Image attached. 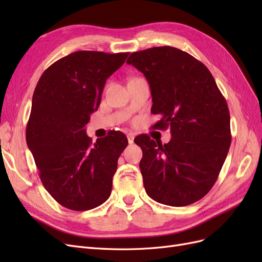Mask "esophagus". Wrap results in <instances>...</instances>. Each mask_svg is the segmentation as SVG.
<instances>
[{"label":"esophagus","instance_id":"esophagus-1","mask_svg":"<svg viewBox=\"0 0 262 262\" xmlns=\"http://www.w3.org/2000/svg\"><path fill=\"white\" fill-rule=\"evenodd\" d=\"M126 138H128L129 144H132L133 141H134V133H128V136H126Z\"/></svg>","mask_w":262,"mask_h":262}]
</instances>
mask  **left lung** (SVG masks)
Returning a JSON list of instances; mask_svg holds the SVG:
<instances>
[{
	"label": "left lung",
	"instance_id": "obj_1",
	"mask_svg": "<svg viewBox=\"0 0 262 262\" xmlns=\"http://www.w3.org/2000/svg\"><path fill=\"white\" fill-rule=\"evenodd\" d=\"M126 63L149 84L152 113L162 116L154 128H170L171 133L164 145L145 134L134 139L143 152L145 191L171 207L192 204L215 184L231 145L226 100L208 68L177 48L133 52Z\"/></svg>",
	"mask_w": 262,
	"mask_h": 262
}]
</instances>
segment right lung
Returning a JSON list of instances; mask_svg holds the SVG:
<instances>
[{
	"label": "right lung",
	"mask_w": 262,
	"mask_h": 262,
	"mask_svg": "<svg viewBox=\"0 0 262 262\" xmlns=\"http://www.w3.org/2000/svg\"><path fill=\"white\" fill-rule=\"evenodd\" d=\"M128 55L76 51L54 62L37 83L26 142L43 187L67 209H94L112 193L118 158L128 140L122 132L110 131L93 143L85 125L98 109L107 78Z\"/></svg>",
	"instance_id": "obj_1"
}]
</instances>
